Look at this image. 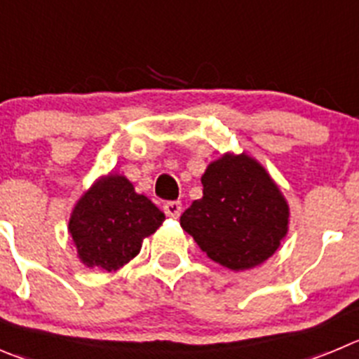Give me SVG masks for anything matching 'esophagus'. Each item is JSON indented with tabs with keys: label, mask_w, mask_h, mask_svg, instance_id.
Wrapping results in <instances>:
<instances>
[{
	"label": "esophagus",
	"mask_w": 359,
	"mask_h": 359,
	"mask_svg": "<svg viewBox=\"0 0 359 359\" xmlns=\"http://www.w3.org/2000/svg\"><path fill=\"white\" fill-rule=\"evenodd\" d=\"M163 210L168 217H179L180 212H182V203H180V202H166L163 205Z\"/></svg>",
	"instance_id": "34e87169"
}]
</instances>
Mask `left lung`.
<instances>
[{
  "instance_id": "obj_1",
  "label": "left lung",
  "mask_w": 359,
  "mask_h": 359,
  "mask_svg": "<svg viewBox=\"0 0 359 359\" xmlns=\"http://www.w3.org/2000/svg\"><path fill=\"white\" fill-rule=\"evenodd\" d=\"M203 196L180 216V225L209 259L233 271L269 259L285 237L289 207L255 159L223 156L202 177Z\"/></svg>"
}]
</instances>
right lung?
Segmentation results:
<instances>
[{
  "instance_id": "1",
  "label": "right lung",
  "mask_w": 359,
  "mask_h": 359,
  "mask_svg": "<svg viewBox=\"0 0 359 359\" xmlns=\"http://www.w3.org/2000/svg\"><path fill=\"white\" fill-rule=\"evenodd\" d=\"M164 214L120 175L97 180L70 216L69 232L88 267L116 271L138 255Z\"/></svg>"
}]
</instances>
